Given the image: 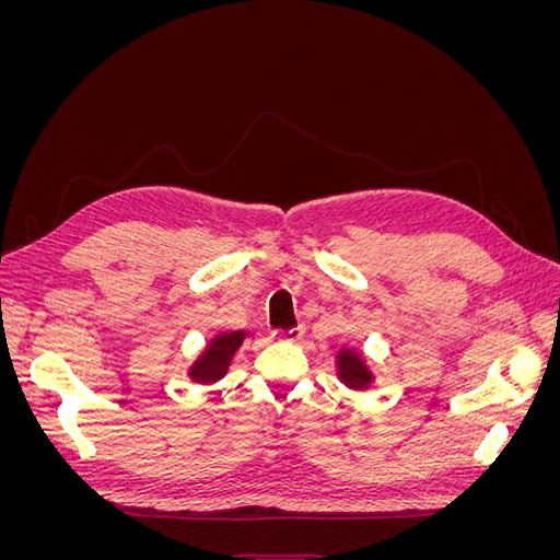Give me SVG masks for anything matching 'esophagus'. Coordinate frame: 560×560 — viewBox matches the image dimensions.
Listing matches in <instances>:
<instances>
[{"instance_id": "34e87169", "label": "esophagus", "mask_w": 560, "mask_h": 560, "mask_svg": "<svg viewBox=\"0 0 560 560\" xmlns=\"http://www.w3.org/2000/svg\"><path fill=\"white\" fill-rule=\"evenodd\" d=\"M280 341H290V343H294V341H299V338L303 336V327H294V329H287V331H278L276 334Z\"/></svg>"}]
</instances>
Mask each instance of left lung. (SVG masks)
I'll list each match as a JSON object with an SVG mask.
<instances>
[{"mask_svg": "<svg viewBox=\"0 0 560 560\" xmlns=\"http://www.w3.org/2000/svg\"><path fill=\"white\" fill-rule=\"evenodd\" d=\"M336 376L348 389H369L376 381L358 348H341L336 352Z\"/></svg>", "mask_w": 560, "mask_h": 560, "instance_id": "8db88e82", "label": "left lung"}]
</instances>
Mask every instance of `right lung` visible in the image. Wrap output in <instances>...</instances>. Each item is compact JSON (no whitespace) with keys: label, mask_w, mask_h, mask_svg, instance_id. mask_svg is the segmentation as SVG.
Listing matches in <instances>:
<instances>
[{"label":"right lung","mask_w":560,"mask_h":560,"mask_svg":"<svg viewBox=\"0 0 560 560\" xmlns=\"http://www.w3.org/2000/svg\"><path fill=\"white\" fill-rule=\"evenodd\" d=\"M249 331H222L212 336L208 346L202 348V352L194 360L189 366V378L200 385H212L219 378L226 376V371L233 362V354L238 352Z\"/></svg>","instance_id":"right-lung-1"}]
</instances>
